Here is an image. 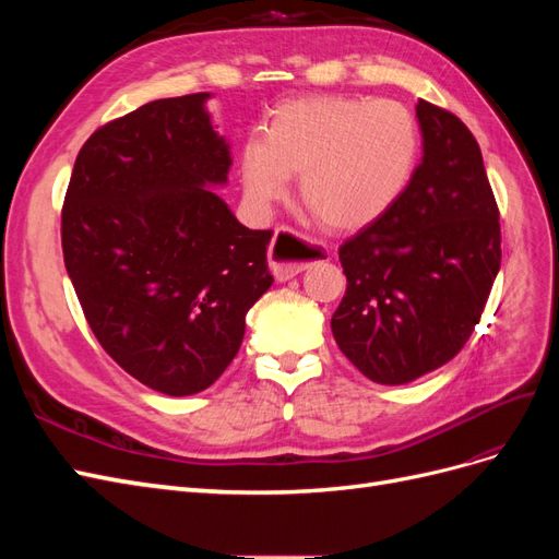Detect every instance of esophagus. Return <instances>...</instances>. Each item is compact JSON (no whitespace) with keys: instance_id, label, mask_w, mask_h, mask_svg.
<instances>
[{"instance_id":"esophagus-1","label":"esophagus","mask_w":559,"mask_h":559,"mask_svg":"<svg viewBox=\"0 0 559 559\" xmlns=\"http://www.w3.org/2000/svg\"><path fill=\"white\" fill-rule=\"evenodd\" d=\"M324 257V251L302 240L292 228H277L275 238L267 249L270 270H273V275L280 282L296 277L302 270H308L312 263L321 261Z\"/></svg>"}]
</instances>
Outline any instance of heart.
<instances>
[{"mask_svg": "<svg viewBox=\"0 0 559 559\" xmlns=\"http://www.w3.org/2000/svg\"><path fill=\"white\" fill-rule=\"evenodd\" d=\"M419 126L396 99L312 95L280 105L261 140L240 154V181L251 207L267 210L298 177V198L324 228L373 226L411 186Z\"/></svg>", "mask_w": 559, "mask_h": 559, "instance_id": "b5f03b06", "label": "heart"}]
</instances>
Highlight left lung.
Masks as SVG:
<instances>
[{
	"instance_id": "obj_1",
	"label": "left lung",
	"mask_w": 559,
	"mask_h": 559,
	"mask_svg": "<svg viewBox=\"0 0 559 559\" xmlns=\"http://www.w3.org/2000/svg\"><path fill=\"white\" fill-rule=\"evenodd\" d=\"M415 111L425 156L411 186L337 249L347 289L331 331L378 384L448 364L480 321L501 265L499 207L476 138L427 99Z\"/></svg>"
}]
</instances>
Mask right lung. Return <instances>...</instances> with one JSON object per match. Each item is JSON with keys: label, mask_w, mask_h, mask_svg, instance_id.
Returning a JSON list of instances; mask_svg holds the SVG:
<instances>
[{"label": "right lung", "mask_w": 559, "mask_h": 559, "mask_svg": "<svg viewBox=\"0 0 559 559\" xmlns=\"http://www.w3.org/2000/svg\"><path fill=\"white\" fill-rule=\"evenodd\" d=\"M207 99H156L97 128L62 205L64 267L95 337L167 396L222 378L273 284V230L245 228L210 189L233 160Z\"/></svg>", "instance_id": "right-lung-1"}]
</instances>
